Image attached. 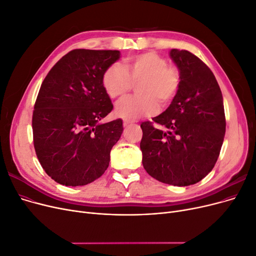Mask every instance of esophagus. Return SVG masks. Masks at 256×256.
Listing matches in <instances>:
<instances>
[{"mask_svg":"<svg viewBox=\"0 0 256 256\" xmlns=\"http://www.w3.org/2000/svg\"><path fill=\"white\" fill-rule=\"evenodd\" d=\"M123 124H124L125 127H128V126H130V125L133 124V122H132V120H124Z\"/></svg>","mask_w":256,"mask_h":256,"instance_id":"1","label":"esophagus"}]
</instances>
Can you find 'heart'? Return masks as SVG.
Listing matches in <instances>:
<instances>
[{"label": "heart", "instance_id": "b5f03b06", "mask_svg": "<svg viewBox=\"0 0 256 256\" xmlns=\"http://www.w3.org/2000/svg\"><path fill=\"white\" fill-rule=\"evenodd\" d=\"M138 84V96L122 100L116 105V114L126 120L151 116L160 107H166L177 96L181 76L180 72L168 66V60L155 52H147L126 59L125 68L112 64L103 72L102 83L112 99L126 96Z\"/></svg>", "mask_w": 256, "mask_h": 256}]
</instances>
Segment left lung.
<instances>
[{
	"instance_id": "8db88e82",
	"label": "left lung",
	"mask_w": 256,
	"mask_h": 256,
	"mask_svg": "<svg viewBox=\"0 0 256 256\" xmlns=\"http://www.w3.org/2000/svg\"><path fill=\"white\" fill-rule=\"evenodd\" d=\"M180 88L162 114L140 125L142 166L166 184L188 186L214 168L223 144L226 120L220 86L210 68L186 50L172 48Z\"/></svg>"
}]
</instances>
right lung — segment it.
I'll list each match as a JSON object with an SVG mask.
<instances>
[{"label":"right lung","mask_w":256,"mask_h":256,"mask_svg":"<svg viewBox=\"0 0 256 256\" xmlns=\"http://www.w3.org/2000/svg\"><path fill=\"white\" fill-rule=\"evenodd\" d=\"M120 55L116 50L76 48L42 83L32 116L34 149L44 172L59 184H88L109 166L123 122L99 123L114 108L102 76Z\"/></svg>","instance_id":"obj_1"}]
</instances>
